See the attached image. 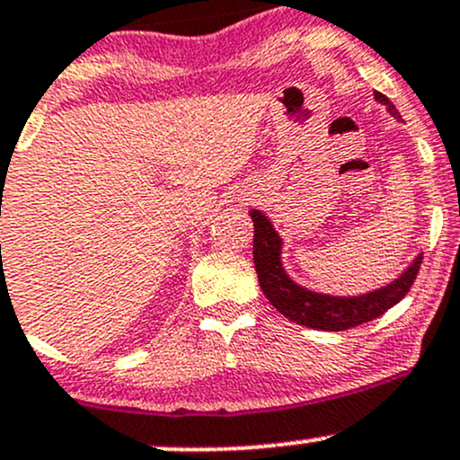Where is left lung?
I'll return each mask as SVG.
<instances>
[{
  "label": "left lung",
  "instance_id": "left-lung-1",
  "mask_svg": "<svg viewBox=\"0 0 460 460\" xmlns=\"http://www.w3.org/2000/svg\"><path fill=\"white\" fill-rule=\"evenodd\" d=\"M376 100L385 104L393 118H402L395 104L386 95H382L380 91H376ZM249 214L255 226L253 261L261 292H264L272 307H277V312H281L286 319L296 323V325L312 327V330L345 332L349 327L362 325V323H369L382 316L386 310H391L393 305L400 304L403 296H406L423 260V253H419L412 260V264L397 279H393L391 284L382 288H376L371 292H365V295L338 296L325 295V292H314L310 288L296 284L286 272L284 264H281L284 240L275 231L269 216L261 214L260 209H251Z\"/></svg>",
  "mask_w": 460,
  "mask_h": 460
}]
</instances>
